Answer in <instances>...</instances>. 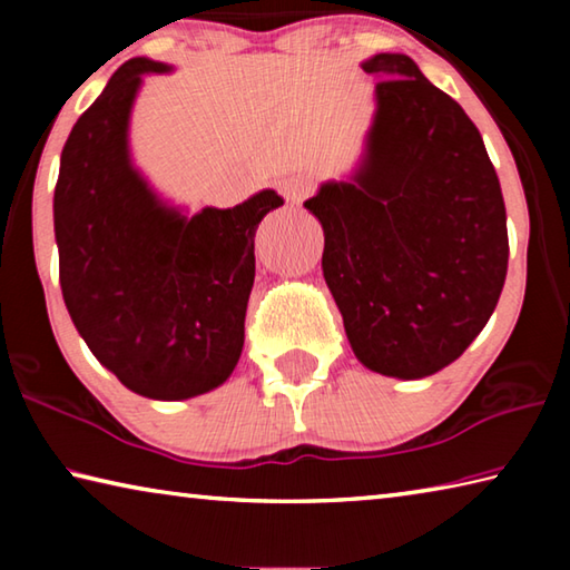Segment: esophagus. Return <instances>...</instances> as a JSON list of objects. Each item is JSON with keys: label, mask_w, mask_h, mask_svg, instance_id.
Listing matches in <instances>:
<instances>
[{"label": "esophagus", "mask_w": 570, "mask_h": 570, "mask_svg": "<svg viewBox=\"0 0 570 570\" xmlns=\"http://www.w3.org/2000/svg\"><path fill=\"white\" fill-rule=\"evenodd\" d=\"M312 190H314V180L304 176V173H296V176H288L278 183V193H282L288 204H302Z\"/></svg>", "instance_id": "obj_1"}]
</instances>
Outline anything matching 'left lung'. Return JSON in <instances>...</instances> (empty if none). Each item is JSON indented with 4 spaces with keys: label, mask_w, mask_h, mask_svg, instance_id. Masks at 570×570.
<instances>
[{
    "label": "left lung",
    "mask_w": 570,
    "mask_h": 570,
    "mask_svg": "<svg viewBox=\"0 0 570 570\" xmlns=\"http://www.w3.org/2000/svg\"><path fill=\"white\" fill-rule=\"evenodd\" d=\"M374 115L350 178L304 200L324 228L322 272L366 370L422 380L468 350L508 274L505 204L465 110L412 57L362 62Z\"/></svg>",
    "instance_id": "obj_1"
}]
</instances>
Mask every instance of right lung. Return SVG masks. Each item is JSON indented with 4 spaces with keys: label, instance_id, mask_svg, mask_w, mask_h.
<instances>
[{
    "label": "right lung",
    "instance_id": "1",
    "mask_svg": "<svg viewBox=\"0 0 570 570\" xmlns=\"http://www.w3.org/2000/svg\"><path fill=\"white\" fill-rule=\"evenodd\" d=\"M132 57L80 115L60 158L55 240L75 330L105 370L148 400L178 402L224 384L244 350L256 276L254 236L284 198L264 188L198 214L150 186L130 153V115L146 75Z\"/></svg>",
    "mask_w": 570,
    "mask_h": 570
}]
</instances>
